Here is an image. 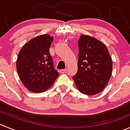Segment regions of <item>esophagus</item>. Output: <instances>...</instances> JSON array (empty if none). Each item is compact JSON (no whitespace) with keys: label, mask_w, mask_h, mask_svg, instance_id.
I'll list each match as a JSON object with an SVG mask.
<instances>
[{"label":"esophagus","mask_w":130,"mask_h":130,"mask_svg":"<svg viewBox=\"0 0 130 130\" xmlns=\"http://www.w3.org/2000/svg\"><path fill=\"white\" fill-rule=\"evenodd\" d=\"M60 73H65L67 72V69H63V70H60Z\"/></svg>","instance_id":"esophagus-1"}]
</instances>
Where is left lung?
<instances>
[{
    "label": "left lung",
    "instance_id": "obj_1",
    "mask_svg": "<svg viewBox=\"0 0 130 130\" xmlns=\"http://www.w3.org/2000/svg\"><path fill=\"white\" fill-rule=\"evenodd\" d=\"M78 70L73 76L81 93L93 95L107 86L112 70V61L105 44L88 35H81L78 41Z\"/></svg>",
    "mask_w": 130,
    "mask_h": 130
}]
</instances>
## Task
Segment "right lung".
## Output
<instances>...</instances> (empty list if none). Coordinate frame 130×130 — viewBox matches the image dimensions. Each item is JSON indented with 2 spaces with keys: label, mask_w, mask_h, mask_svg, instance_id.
Segmentation results:
<instances>
[{
  "label": "right lung",
  "mask_w": 130,
  "mask_h": 130,
  "mask_svg": "<svg viewBox=\"0 0 130 130\" xmlns=\"http://www.w3.org/2000/svg\"><path fill=\"white\" fill-rule=\"evenodd\" d=\"M53 41L49 35L38 36L26 43L18 54L17 72L23 85L32 92L48 89L59 76L49 51Z\"/></svg>",
  "instance_id": "right-lung-1"
}]
</instances>
